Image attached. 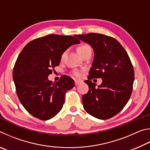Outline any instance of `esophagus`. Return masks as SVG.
<instances>
[{
	"label": "esophagus",
	"instance_id": "esophagus-1",
	"mask_svg": "<svg viewBox=\"0 0 150 150\" xmlns=\"http://www.w3.org/2000/svg\"><path fill=\"white\" fill-rule=\"evenodd\" d=\"M83 81H81V80H75V85H79V84H81V83H82Z\"/></svg>",
	"mask_w": 150,
	"mask_h": 150
}]
</instances>
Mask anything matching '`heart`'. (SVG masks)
<instances>
[{
  "label": "heart",
  "mask_w": 150,
  "mask_h": 150,
  "mask_svg": "<svg viewBox=\"0 0 150 150\" xmlns=\"http://www.w3.org/2000/svg\"><path fill=\"white\" fill-rule=\"evenodd\" d=\"M88 50H91V48L89 45L87 44H81L77 47V49L78 54L79 55L82 54V53L85 52V51H87ZM65 55H66V52H64L62 53V54L61 55V57H60L61 61L64 60ZM73 75H74L76 77H82L83 73H82V72L80 71H75L73 72Z\"/></svg>",
  "instance_id": "1"
}]
</instances>
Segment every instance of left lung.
<instances>
[{
  "mask_svg": "<svg viewBox=\"0 0 150 150\" xmlns=\"http://www.w3.org/2000/svg\"><path fill=\"white\" fill-rule=\"evenodd\" d=\"M91 45L94 59L88 73V91L83 95L85 110L100 120L110 118L122 110L130 99L133 88L134 71L126 51L120 42L108 35L90 33L75 35ZM101 78L98 88L90 81Z\"/></svg>",
  "mask_w": 150,
  "mask_h": 150,
  "instance_id": "left-lung-1",
  "label": "left lung"
}]
</instances>
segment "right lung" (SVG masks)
I'll use <instances>...</instances> for the list:
<instances>
[{
    "instance_id": "add662e5",
    "label": "right lung",
    "mask_w": 150,
    "mask_h": 150,
    "mask_svg": "<svg viewBox=\"0 0 150 150\" xmlns=\"http://www.w3.org/2000/svg\"><path fill=\"white\" fill-rule=\"evenodd\" d=\"M79 42L71 35L49 34L30 42L20 52L12 77L20 103L33 116L50 120L62 110L65 93L74 87V81L62 75L53 83L48 75L59 65L62 53Z\"/></svg>"
}]
</instances>
